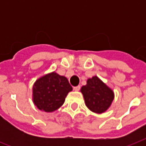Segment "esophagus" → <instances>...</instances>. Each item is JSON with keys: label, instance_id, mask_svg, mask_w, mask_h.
<instances>
[{"label": "esophagus", "instance_id": "1", "mask_svg": "<svg viewBox=\"0 0 146 146\" xmlns=\"http://www.w3.org/2000/svg\"><path fill=\"white\" fill-rule=\"evenodd\" d=\"M80 89V86H77L73 87V90L74 91H79Z\"/></svg>", "mask_w": 146, "mask_h": 146}]
</instances>
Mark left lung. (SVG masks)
I'll return each mask as SVG.
<instances>
[{
  "label": "left lung",
  "instance_id": "1",
  "mask_svg": "<svg viewBox=\"0 0 146 146\" xmlns=\"http://www.w3.org/2000/svg\"><path fill=\"white\" fill-rule=\"evenodd\" d=\"M80 92L87 108L96 113L105 112L114 99L113 90L97 76L89 78L86 85L82 86Z\"/></svg>",
  "mask_w": 146,
  "mask_h": 146
}]
</instances>
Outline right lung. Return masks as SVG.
Segmentation results:
<instances>
[{"mask_svg": "<svg viewBox=\"0 0 146 146\" xmlns=\"http://www.w3.org/2000/svg\"><path fill=\"white\" fill-rule=\"evenodd\" d=\"M72 90L68 80L53 71L34 82L33 102L38 110L51 113L63 105L67 94Z\"/></svg>", "mask_w": 146, "mask_h": 146, "instance_id": "obj_1", "label": "right lung"}]
</instances>
